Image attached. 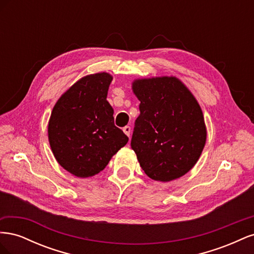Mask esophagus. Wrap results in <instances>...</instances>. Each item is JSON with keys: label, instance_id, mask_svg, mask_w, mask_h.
<instances>
[{"label": "esophagus", "instance_id": "1", "mask_svg": "<svg viewBox=\"0 0 254 254\" xmlns=\"http://www.w3.org/2000/svg\"><path fill=\"white\" fill-rule=\"evenodd\" d=\"M123 131L125 132V134L130 136V132H131V128H130L129 126H125L124 128H123Z\"/></svg>", "mask_w": 254, "mask_h": 254}]
</instances>
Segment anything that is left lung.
<instances>
[{
    "mask_svg": "<svg viewBox=\"0 0 254 254\" xmlns=\"http://www.w3.org/2000/svg\"><path fill=\"white\" fill-rule=\"evenodd\" d=\"M141 102L131 148L145 174L156 181H172L191 170L200 157L206 129L200 106L175 77L135 80Z\"/></svg>",
    "mask_w": 254,
    "mask_h": 254,
    "instance_id": "left-lung-1",
    "label": "left lung"
}]
</instances>
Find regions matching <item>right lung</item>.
<instances>
[{
    "label": "right lung",
    "mask_w": 254,
    "mask_h": 254,
    "mask_svg": "<svg viewBox=\"0 0 254 254\" xmlns=\"http://www.w3.org/2000/svg\"><path fill=\"white\" fill-rule=\"evenodd\" d=\"M112 77L97 73L81 78L61 96L49 122V141L58 163L76 177L102 172L128 142L114 125L107 102Z\"/></svg>",
    "instance_id": "add662e5"
}]
</instances>
